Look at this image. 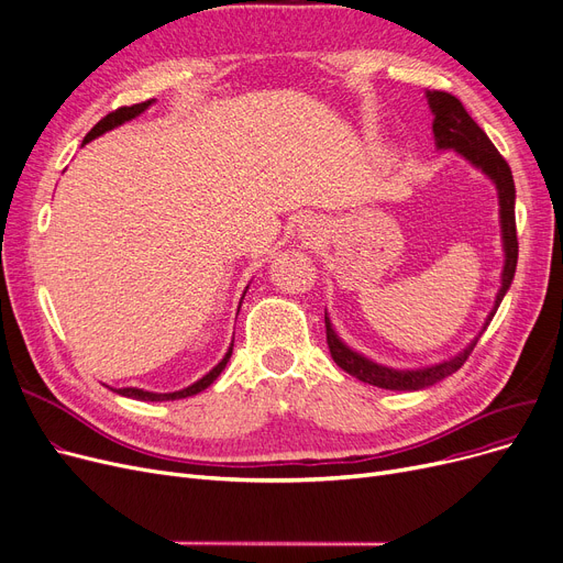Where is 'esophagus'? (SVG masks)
<instances>
[{
	"label": "esophagus",
	"instance_id": "1",
	"mask_svg": "<svg viewBox=\"0 0 563 563\" xmlns=\"http://www.w3.org/2000/svg\"><path fill=\"white\" fill-rule=\"evenodd\" d=\"M308 225H310V223H308Z\"/></svg>",
	"mask_w": 563,
	"mask_h": 563
}]
</instances>
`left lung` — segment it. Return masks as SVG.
<instances>
[{
	"instance_id": "1",
	"label": "left lung",
	"mask_w": 563,
	"mask_h": 563,
	"mask_svg": "<svg viewBox=\"0 0 563 563\" xmlns=\"http://www.w3.org/2000/svg\"><path fill=\"white\" fill-rule=\"evenodd\" d=\"M426 99L432 112V133H434V146L439 152H455L470 165L490 179L497 188L499 198V225H501V249H504V268H501V285L495 297L493 310L487 312L485 324L478 331V335L470 342L467 347L457 352L455 356L439 361L426 368H390V365H382L361 352L352 350L345 340H342L333 324L331 317L324 310V324H327V342L333 361L340 365L342 371L350 373L352 377L373 384L388 390H421L444 377L453 375L462 368V363L467 361L472 350L476 347L478 338L493 322V317L506 297V291L516 276L518 266V234H516V184H512V175L508 163L501 158V154L495 150V144L483 133V129L467 114L464 106L455 99V96L446 91H426Z\"/></svg>"
}]
</instances>
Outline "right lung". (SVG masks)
<instances>
[{
	"mask_svg": "<svg viewBox=\"0 0 563 563\" xmlns=\"http://www.w3.org/2000/svg\"><path fill=\"white\" fill-rule=\"evenodd\" d=\"M152 103H156V101L152 99V101H144V103H137V106H131V108H119V110L110 112L108 117H103V119L99 121V124H96V126L87 133V137H85L82 144H87V142H91L93 137H99V135H103V133H108V131H112V129H117V126H121V124H126V121L140 117ZM246 291H249V287L243 289V297H246ZM243 297H241V301H243ZM232 347H234V340L230 342V347H228L225 356H223L221 361H218L205 377H200L198 382H192V384L186 386V388L173 390V394H156V390H144V388H135V386H126V388H112V386H110V388L114 390V394H119V396H126V398H133V400H144V402H165V400H181V398H188V396H198L200 390H205L207 386H211V384L216 382V377L225 371V365H228V361H230V356H232Z\"/></svg>",
	"mask_w": 563,
	"mask_h": 563,
	"instance_id": "obj_1",
	"label": "right lung"
}]
</instances>
